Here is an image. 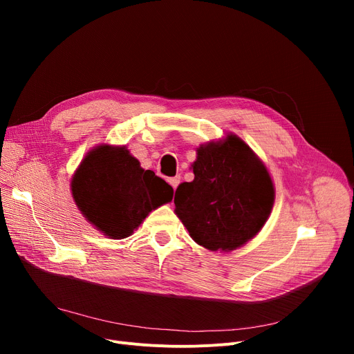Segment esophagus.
<instances>
[{
  "label": "esophagus",
  "mask_w": 354,
  "mask_h": 354,
  "mask_svg": "<svg viewBox=\"0 0 354 354\" xmlns=\"http://www.w3.org/2000/svg\"><path fill=\"white\" fill-rule=\"evenodd\" d=\"M167 182H169V183L172 185L174 189H176V187H178L179 182H180V176L176 175V176H174V178H169V179H167Z\"/></svg>",
  "instance_id": "obj_1"
}]
</instances>
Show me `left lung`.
<instances>
[{
    "mask_svg": "<svg viewBox=\"0 0 354 354\" xmlns=\"http://www.w3.org/2000/svg\"><path fill=\"white\" fill-rule=\"evenodd\" d=\"M194 180L175 192L176 215L195 243L231 251L255 236L268 219L274 187L264 163L239 138L198 149Z\"/></svg>",
    "mask_w": 354,
    "mask_h": 354,
    "instance_id": "8db88e82",
    "label": "left lung"
}]
</instances>
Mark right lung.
I'll use <instances>...</instances> for the list:
<instances>
[{
  "label": "right lung",
  "mask_w": 354,
  "mask_h": 354,
  "mask_svg": "<svg viewBox=\"0 0 354 354\" xmlns=\"http://www.w3.org/2000/svg\"><path fill=\"white\" fill-rule=\"evenodd\" d=\"M71 194L83 215L113 239L132 235L152 209L172 201L169 183L145 171L124 146L102 145L80 163Z\"/></svg>",
  "instance_id": "obj_1"
}]
</instances>
